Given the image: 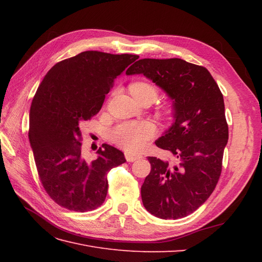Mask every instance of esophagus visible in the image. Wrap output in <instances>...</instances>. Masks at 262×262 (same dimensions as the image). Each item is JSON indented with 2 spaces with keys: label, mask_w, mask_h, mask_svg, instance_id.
<instances>
[{
  "label": "esophagus",
  "mask_w": 262,
  "mask_h": 262,
  "mask_svg": "<svg viewBox=\"0 0 262 262\" xmlns=\"http://www.w3.org/2000/svg\"><path fill=\"white\" fill-rule=\"evenodd\" d=\"M140 158H142L141 155L133 154V153H125V160L128 162H134L137 160H140Z\"/></svg>",
  "instance_id": "1"
}]
</instances>
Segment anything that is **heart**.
<instances>
[{
    "label": "heart",
    "mask_w": 262,
    "mask_h": 262,
    "mask_svg": "<svg viewBox=\"0 0 262 262\" xmlns=\"http://www.w3.org/2000/svg\"><path fill=\"white\" fill-rule=\"evenodd\" d=\"M133 96L148 94L155 99L156 91L152 85L143 82L133 83L130 86ZM157 130L150 121H133L123 122L117 125L112 132V140L117 145L123 147L130 152H139L144 148L147 142L155 137Z\"/></svg>",
    "instance_id": "obj_1"
}]
</instances>
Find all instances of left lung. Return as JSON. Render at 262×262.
I'll return each instance as SVG.
<instances>
[{
    "label": "left lung",
    "instance_id": "1",
    "mask_svg": "<svg viewBox=\"0 0 262 262\" xmlns=\"http://www.w3.org/2000/svg\"><path fill=\"white\" fill-rule=\"evenodd\" d=\"M126 74H143L162 87L175 114L170 129L155 142L173 163L147 157L142 201L156 217H185L208 200L221 176L228 140L223 94L204 67L178 58L141 59Z\"/></svg>",
    "mask_w": 262,
    "mask_h": 262
}]
</instances>
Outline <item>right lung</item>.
Returning a JSON list of instances; mask_svg holds the SVG:
<instances>
[{
  "mask_svg": "<svg viewBox=\"0 0 262 262\" xmlns=\"http://www.w3.org/2000/svg\"><path fill=\"white\" fill-rule=\"evenodd\" d=\"M137 59V54L84 51L54 64L39 85L28 137L39 179L60 207L89 212L104 203L107 173L125 158L121 150L102 144L96 160H85L81 125L99 113L116 78Z\"/></svg>",
  "mask_w": 262,
  "mask_h": 262,
  "instance_id": "obj_1",
  "label": "right lung"
}]
</instances>
